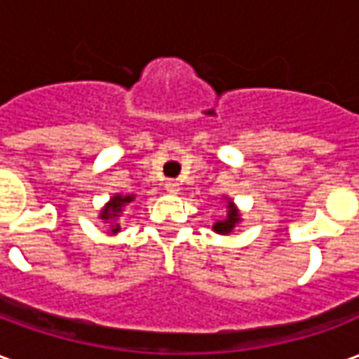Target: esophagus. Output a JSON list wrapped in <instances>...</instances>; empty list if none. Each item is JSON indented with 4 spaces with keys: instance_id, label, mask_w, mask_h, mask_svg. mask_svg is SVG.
I'll list each match as a JSON object with an SVG mask.
<instances>
[{
    "instance_id": "1",
    "label": "esophagus",
    "mask_w": 359,
    "mask_h": 359,
    "mask_svg": "<svg viewBox=\"0 0 359 359\" xmlns=\"http://www.w3.org/2000/svg\"><path fill=\"white\" fill-rule=\"evenodd\" d=\"M165 188H167V192H169V194H177V192L180 190V184L175 179H169L167 182H165Z\"/></svg>"
}]
</instances>
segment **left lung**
Masks as SVG:
<instances>
[{"instance_id": "left-lung-1", "label": "left lung", "mask_w": 359, "mask_h": 359, "mask_svg": "<svg viewBox=\"0 0 359 359\" xmlns=\"http://www.w3.org/2000/svg\"><path fill=\"white\" fill-rule=\"evenodd\" d=\"M229 217L225 219V221H219V223H215V231L221 234H226V233H231L233 231V226L238 223V213H236V210H233V203L229 205Z\"/></svg>"}]
</instances>
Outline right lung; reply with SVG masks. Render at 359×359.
Masks as SVG:
<instances>
[{"mask_svg":"<svg viewBox=\"0 0 359 359\" xmlns=\"http://www.w3.org/2000/svg\"><path fill=\"white\" fill-rule=\"evenodd\" d=\"M134 200V196H113V200H111L109 203H107V208L102 211V219H115L118 217V213L123 211V208H125L126 203H130ZM115 226L113 229V233H117L118 231V225H111Z\"/></svg>","mask_w":359,"mask_h":359,"instance_id":"add662e5","label":"right lung"}]
</instances>
